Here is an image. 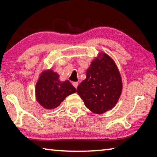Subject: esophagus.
<instances>
[{
    "mask_svg": "<svg viewBox=\"0 0 157 157\" xmlns=\"http://www.w3.org/2000/svg\"><path fill=\"white\" fill-rule=\"evenodd\" d=\"M73 85L74 86H75V88H77V87H78V82H73Z\"/></svg>",
    "mask_w": 157,
    "mask_h": 157,
    "instance_id": "obj_1",
    "label": "esophagus"
}]
</instances>
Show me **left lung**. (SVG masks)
Masks as SVG:
<instances>
[{
	"mask_svg": "<svg viewBox=\"0 0 157 157\" xmlns=\"http://www.w3.org/2000/svg\"><path fill=\"white\" fill-rule=\"evenodd\" d=\"M122 79L113 60L102 52L86 71V78L78 86V94L92 112L101 114L112 109L122 92Z\"/></svg>",
	"mask_w": 157,
	"mask_h": 157,
	"instance_id": "obj_1",
	"label": "left lung"
}]
</instances>
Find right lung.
Returning <instances> with one entry per match:
<instances>
[{
  "instance_id": "1",
  "label": "right lung",
  "mask_w": 157,
  "mask_h": 157,
  "mask_svg": "<svg viewBox=\"0 0 157 157\" xmlns=\"http://www.w3.org/2000/svg\"><path fill=\"white\" fill-rule=\"evenodd\" d=\"M59 78V75L52 70L45 71L36 84L37 102L47 109L57 107L68 95L77 91L68 80L60 82Z\"/></svg>"
}]
</instances>
